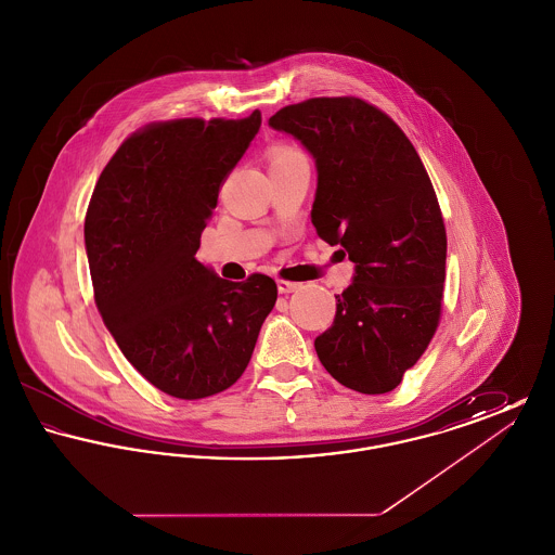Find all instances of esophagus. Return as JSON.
Here are the masks:
<instances>
[{
  "label": "esophagus",
  "instance_id": "esophagus-1",
  "mask_svg": "<svg viewBox=\"0 0 555 555\" xmlns=\"http://www.w3.org/2000/svg\"><path fill=\"white\" fill-rule=\"evenodd\" d=\"M276 285H279V293H293V291L299 289V285L297 283H291V281H283V279H279L276 281Z\"/></svg>",
  "mask_w": 555,
  "mask_h": 555
}]
</instances>
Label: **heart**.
I'll return each instance as SVG.
<instances>
[{
	"mask_svg": "<svg viewBox=\"0 0 555 555\" xmlns=\"http://www.w3.org/2000/svg\"><path fill=\"white\" fill-rule=\"evenodd\" d=\"M297 156H301V154L295 147H291V145H276L272 150V154H270V162H281V159L297 158Z\"/></svg>",
	"mask_w": 555,
	"mask_h": 555,
	"instance_id": "b5f03b06",
	"label": "heart"
}]
</instances>
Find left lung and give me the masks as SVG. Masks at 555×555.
Segmentation results:
<instances>
[{
  "label": "left lung",
  "instance_id": "8db88e82",
  "mask_svg": "<svg viewBox=\"0 0 555 555\" xmlns=\"http://www.w3.org/2000/svg\"><path fill=\"white\" fill-rule=\"evenodd\" d=\"M268 125L317 159L312 224L356 264L318 360L347 389L389 393L430 344L443 304L448 235L437 193L405 132L360 98H312Z\"/></svg>",
  "mask_w": 555,
  "mask_h": 555
}]
</instances>
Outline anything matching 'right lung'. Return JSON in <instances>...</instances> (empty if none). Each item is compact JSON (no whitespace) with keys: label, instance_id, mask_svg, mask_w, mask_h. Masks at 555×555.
Instances as JSON below:
<instances>
[{"label":"right lung","instance_id":"add662e5","mask_svg":"<svg viewBox=\"0 0 555 555\" xmlns=\"http://www.w3.org/2000/svg\"><path fill=\"white\" fill-rule=\"evenodd\" d=\"M260 125V109L150 122L93 189L85 245L95 306L125 358L166 396L204 399L235 385L274 308L270 276L233 283L195 260L218 191Z\"/></svg>","mask_w":555,"mask_h":555}]
</instances>
